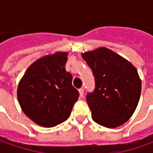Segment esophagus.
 Masks as SVG:
<instances>
[{"label": "esophagus", "mask_w": 153, "mask_h": 153, "mask_svg": "<svg viewBox=\"0 0 153 153\" xmlns=\"http://www.w3.org/2000/svg\"><path fill=\"white\" fill-rule=\"evenodd\" d=\"M79 97H84V89H83V88L79 89Z\"/></svg>", "instance_id": "34e87169"}]
</instances>
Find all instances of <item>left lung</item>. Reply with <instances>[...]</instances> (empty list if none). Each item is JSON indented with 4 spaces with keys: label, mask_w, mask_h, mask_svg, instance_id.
<instances>
[{
    "label": "left lung",
    "mask_w": 153,
    "mask_h": 153,
    "mask_svg": "<svg viewBox=\"0 0 153 153\" xmlns=\"http://www.w3.org/2000/svg\"><path fill=\"white\" fill-rule=\"evenodd\" d=\"M82 57L95 78V89L86 95L93 120L107 128L122 125L139 102L141 81L136 68L105 47L83 53Z\"/></svg>",
    "instance_id": "obj_1"
}]
</instances>
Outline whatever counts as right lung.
<instances>
[{"label":"right lung","instance_id":"add662e5","mask_svg":"<svg viewBox=\"0 0 153 153\" xmlns=\"http://www.w3.org/2000/svg\"><path fill=\"white\" fill-rule=\"evenodd\" d=\"M67 52L45 56L26 70L18 88L19 105L29 119L43 127H54L68 119L79 93L65 69Z\"/></svg>","mask_w":153,"mask_h":153}]
</instances>
